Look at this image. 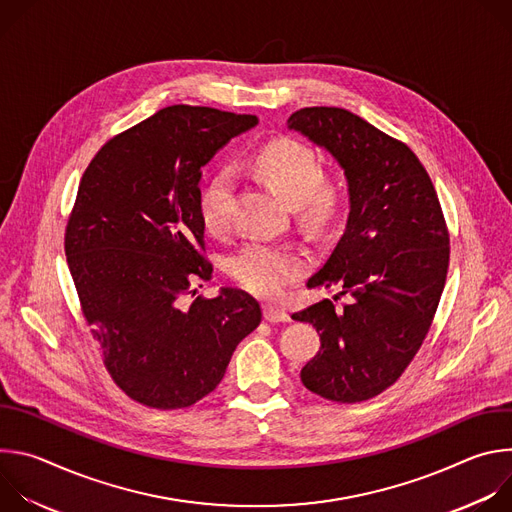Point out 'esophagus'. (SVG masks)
<instances>
[{"label":"esophagus","instance_id":"obj_1","mask_svg":"<svg viewBox=\"0 0 512 512\" xmlns=\"http://www.w3.org/2000/svg\"><path fill=\"white\" fill-rule=\"evenodd\" d=\"M263 316L267 322L271 324H277V322H289V314L283 310V308H277V306H263Z\"/></svg>","mask_w":512,"mask_h":512}]
</instances>
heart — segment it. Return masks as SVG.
Masks as SVG:
<instances>
[{"label": "heart", "instance_id": "b5f03b06", "mask_svg": "<svg viewBox=\"0 0 512 512\" xmlns=\"http://www.w3.org/2000/svg\"><path fill=\"white\" fill-rule=\"evenodd\" d=\"M253 168L259 178L275 190L310 227H326L340 208V188L324 176L314 150L300 141L275 139L255 154ZM233 176L229 170L216 172L200 192L198 212L210 235H223L231 223ZM306 269V261L287 245L265 241L247 243L231 261V275L257 296H275Z\"/></svg>", "mask_w": 512, "mask_h": 512}]
</instances>
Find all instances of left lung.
<instances>
[{"label":"left lung","mask_w":512,"mask_h":512,"mask_svg":"<svg viewBox=\"0 0 512 512\" xmlns=\"http://www.w3.org/2000/svg\"><path fill=\"white\" fill-rule=\"evenodd\" d=\"M330 152L348 182L346 227L308 287L338 285L294 320L320 334L300 377L312 393L358 403L389 389L423 344L450 265V235L429 174L407 145L340 107H306L287 119ZM351 302L336 309L333 302Z\"/></svg>","instance_id":"8db88e82"}]
</instances>
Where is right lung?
Listing matches in <instances>:
<instances>
[{
  "mask_svg": "<svg viewBox=\"0 0 512 512\" xmlns=\"http://www.w3.org/2000/svg\"><path fill=\"white\" fill-rule=\"evenodd\" d=\"M255 125V115L172 105L109 139L83 174L64 253L105 369L137 403L194 405L261 322L243 289L184 304L212 277L200 168Z\"/></svg>",
  "mask_w": 512,
  "mask_h": 512,
  "instance_id": "obj_1",
  "label": "right lung"
}]
</instances>
